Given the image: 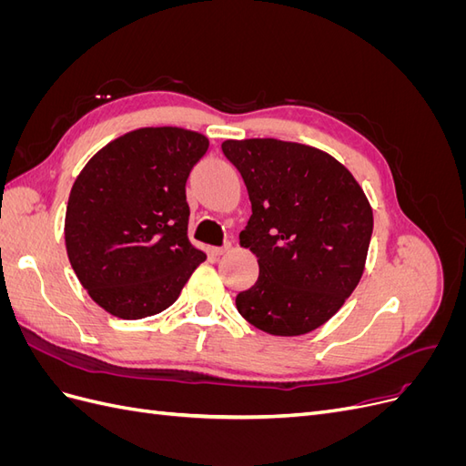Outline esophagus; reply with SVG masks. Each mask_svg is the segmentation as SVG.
<instances>
[{
	"label": "esophagus",
	"mask_w": 466,
	"mask_h": 466,
	"mask_svg": "<svg viewBox=\"0 0 466 466\" xmlns=\"http://www.w3.org/2000/svg\"><path fill=\"white\" fill-rule=\"evenodd\" d=\"M228 245H225V247H211L209 248V252H211V255H214V257H221V255H225V252H228Z\"/></svg>",
	"instance_id": "1"
}]
</instances>
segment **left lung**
<instances>
[{"mask_svg": "<svg viewBox=\"0 0 466 466\" xmlns=\"http://www.w3.org/2000/svg\"><path fill=\"white\" fill-rule=\"evenodd\" d=\"M248 190L252 216L238 238L258 258L255 286L235 303L274 336L327 322L360 284L373 233L368 198L329 153L279 139L221 146Z\"/></svg>", "mask_w": 466, "mask_h": 466, "instance_id": "8db88e82", "label": "left lung"}]
</instances>
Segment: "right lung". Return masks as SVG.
<instances>
[{"label":"right lung","mask_w":466,"mask_h":466,"mask_svg":"<svg viewBox=\"0 0 466 466\" xmlns=\"http://www.w3.org/2000/svg\"><path fill=\"white\" fill-rule=\"evenodd\" d=\"M209 147L182 128H142L98 151L66 211V248L81 286L126 320L171 307L206 255L188 238L187 180Z\"/></svg>","instance_id":"add662e5"}]
</instances>
